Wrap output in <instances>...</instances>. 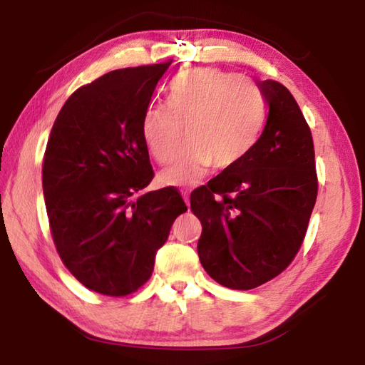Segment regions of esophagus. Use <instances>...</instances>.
Wrapping results in <instances>:
<instances>
[{"mask_svg": "<svg viewBox=\"0 0 365 365\" xmlns=\"http://www.w3.org/2000/svg\"><path fill=\"white\" fill-rule=\"evenodd\" d=\"M182 196H183V200H185V205H187L188 209H190V196H188L187 191H182Z\"/></svg>", "mask_w": 365, "mask_h": 365, "instance_id": "34e87169", "label": "esophagus"}]
</instances>
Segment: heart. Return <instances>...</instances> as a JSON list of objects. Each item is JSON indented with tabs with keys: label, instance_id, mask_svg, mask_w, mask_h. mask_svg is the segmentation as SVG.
Instances as JSON below:
<instances>
[{
	"label": "heart",
	"instance_id": "heart-1",
	"mask_svg": "<svg viewBox=\"0 0 365 365\" xmlns=\"http://www.w3.org/2000/svg\"><path fill=\"white\" fill-rule=\"evenodd\" d=\"M169 104H151L141 120V135L159 164H170L160 180L193 185L211 168L227 170L242 163L256 145L265 122L264 98L238 73L212 67L182 73L169 86Z\"/></svg>",
	"mask_w": 365,
	"mask_h": 365
}]
</instances>
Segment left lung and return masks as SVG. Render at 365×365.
<instances>
[{
	"mask_svg": "<svg viewBox=\"0 0 365 365\" xmlns=\"http://www.w3.org/2000/svg\"><path fill=\"white\" fill-rule=\"evenodd\" d=\"M269 114L248 156L190 196L202 225L197 256L220 285L252 289L285 270L302 245L317 200L311 128L293 95L256 82Z\"/></svg>",
	"mask_w": 365,
	"mask_h": 365,
	"instance_id": "obj_1",
	"label": "left lung"
}]
</instances>
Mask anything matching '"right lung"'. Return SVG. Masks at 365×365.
I'll return each mask as SVG.
<instances>
[{
  "label": "right lung",
  "mask_w": 365,
  "mask_h": 365,
  "mask_svg": "<svg viewBox=\"0 0 365 365\" xmlns=\"http://www.w3.org/2000/svg\"><path fill=\"white\" fill-rule=\"evenodd\" d=\"M172 61L113 71L80 86L54 120L43 195L61 261L91 292L127 296L150 280L156 251L187 211L153 180L141 120Z\"/></svg>",
  "instance_id": "right-lung-1"
}]
</instances>
